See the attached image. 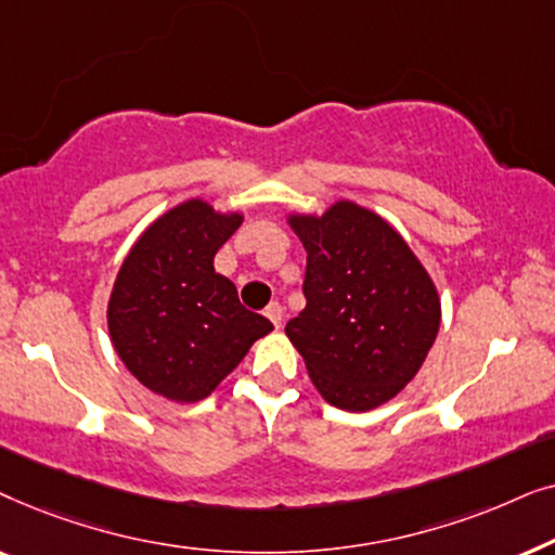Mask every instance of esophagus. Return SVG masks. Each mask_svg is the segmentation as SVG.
<instances>
[{
	"instance_id": "34e87169",
	"label": "esophagus",
	"mask_w": 555,
	"mask_h": 555,
	"mask_svg": "<svg viewBox=\"0 0 555 555\" xmlns=\"http://www.w3.org/2000/svg\"><path fill=\"white\" fill-rule=\"evenodd\" d=\"M264 315L270 318V323L275 325V328L283 325V306H280V302H270V306L264 308Z\"/></svg>"
}]
</instances>
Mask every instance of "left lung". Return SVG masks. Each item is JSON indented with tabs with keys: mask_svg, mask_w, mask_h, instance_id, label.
Instances as JSON below:
<instances>
[{
	"mask_svg": "<svg viewBox=\"0 0 555 555\" xmlns=\"http://www.w3.org/2000/svg\"><path fill=\"white\" fill-rule=\"evenodd\" d=\"M308 253L306 308L285 325L328 404L369 412L416 376L439 331L437 287L376 211L340 199L321 217L291 215Z\"/></svg>",
	"mask_w": 555,
	"mask_h": 555,
	"instance_id": "1",
	"label": "left lung"
}]
</instances>
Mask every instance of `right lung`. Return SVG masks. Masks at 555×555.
<instances>
[{
	"label": "right lung",
	"instance_id": "1",
	"mask_svg": "<svg viewBox=\"0 0 555 555\" xmlns=\"http://www.w3.org/2000/svg\"><path fill=\"white\" fill-rule=\"evenodd\" d=\"M240 211L186 199L149 224L120 264L108 300L111 340L126 369L158 397L207 399L272 323L242 306L215 272Z\"/></svg>",
	"mask_w": 555,
	"mask_h": 555
}]
</instances>
